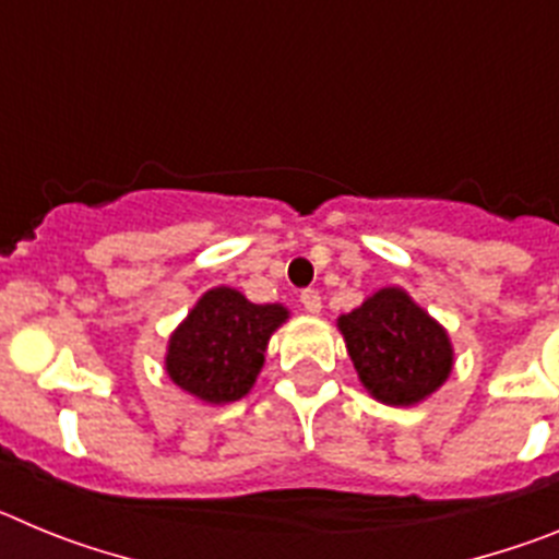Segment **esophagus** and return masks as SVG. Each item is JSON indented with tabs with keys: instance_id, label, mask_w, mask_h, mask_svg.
<instances>
[{
	"instance_id": "34e87169",
	"label": "esophagus",
	"mask_w": 559,
	"mask_h": 559,
	"mask_svg": "<svg viewBox=\"0 0 559 559\" xmlns=\"http://www.w3.org/2000/svg\"><path fill=\"white\" fill-rule=\"evenodd\" d=\"M299 302H302V308L308 310L310 316L322 313V296H319V290H302Z\"/></svg>"
}]
</instances>
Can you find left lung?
Wrapping results in <instances>:
<instances>
[{
	"instance_id": "left-lung-1",
	"label": "left lung",
	"mask_w": 559,
	"mask_h": 559,
	"mask_svg": "<svg viewBox=\"0 0 559 559\" xmlns=\"http://www.w3.org/2000/svg\"><path fill=\"white\" fill-rule=\"evenodd\" d=\"M335 328L360 386L383 406H419L451 378L456 360L451 335L400 285L369 294L358 308L341 313Z\"/></svg>"
}]
</instances>
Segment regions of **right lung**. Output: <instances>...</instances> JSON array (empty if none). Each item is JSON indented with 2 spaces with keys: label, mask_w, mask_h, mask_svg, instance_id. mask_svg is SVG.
<instances>
[{
  "label": "right lung",
  "mask_w": 559,
  "mask_h": 559,
  "mask_svg": "<svg viewBox=\"0 0 559 559\" xmlns=\"http://www.w3.org/2000/svg\"><path fill=\"white\" fill-rule=\"evenodd\" d=\"M288 319L285 305H254L237 288L215 285L167 338V378L204 406H229L254 389L271 335Z\"/></svg>",
  "instance_id": "obj_1"
}]
</instances>
